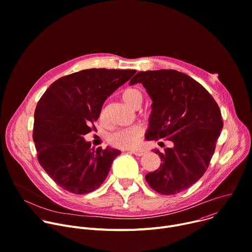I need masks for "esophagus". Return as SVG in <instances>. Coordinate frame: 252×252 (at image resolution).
Wrapping results in <instances>:
<instances>
[{"instance_id": "esophagus-1", "label": "esophagus", "mask_w": 252, "mask_h": 252, "mask_svg": "<svg viewBox=\"0 0 252 252\" xmlns=\"http://www.w3.org/2000/svg\"><path fill=\"white\" fill-rule=\"evenodd\" d=\"M130 152L133 153L136 156H142L145 153V150H143V149H132V150H130Z\"/></svg>"}]
</instances>
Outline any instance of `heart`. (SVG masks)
I'll use <instances>...</instances> for the list:
<instances>
[{"label": "heart", "mask_w": 252, "mask_h": 252, "mask_svg": "<svg viewBox=\"0 0 252 252\" xmlns=\"http://www.w3.org/2000/svg\"><path fill=\"white\" fill-rule=\"evenodd\" d=\"M123 101L130 108L135 109L141 106L143 94L139 89L127 88L122 94ZM143 134V127L140 125H133L126 128H122L110 136V142L119 148L133 147Z\"/></svg>", "instance_id": "heart-1"}]
</instances>
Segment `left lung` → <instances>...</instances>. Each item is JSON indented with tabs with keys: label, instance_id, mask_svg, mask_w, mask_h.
Returning <instances> with one entry per match:
<instances>
[{
	"label": "left lung",
	"instance_id": "1",
	"mask_svg": "<svg viewBox=\"0 0 252 252\" xmlns=\"http://www.w3.org/2000/svg\"><path fill=\"white\" fill-rule=\"evenodd\" d=\"M136 83L142 84L153 102L145 138L173 144L164 152L154 149L161 165L145 180L159 194L175 195L207 171L223 126L220 108L199 82L176 70L140 71L129 85Z\"/></svg>",
	"mask_w": 252,
	"mask_h": 252
}]
</instances>
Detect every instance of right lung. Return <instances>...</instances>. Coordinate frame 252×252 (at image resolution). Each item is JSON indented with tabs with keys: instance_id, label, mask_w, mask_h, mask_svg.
Returning <instances> with one entry per match:
<instances>
[{
	"instance_id": "1",
	"label": "right lung",
	"mask_w": 252,
	"mask_h": 252,
	"mask_svg": "<svg viewBox=\"0 0 252 252\" xmlns=\"http://www.w3.org/2000/svg\"><path fill=\"white\" fill-rule=\"evenodd\" d=\"M135 72L82 70L53 82L39 99L32 138L39 164L59 187L82 195L95 191L106 180L121 151L93 149L83 136L95 127L108 97Z\"/></svg>"
}]
</instances>
